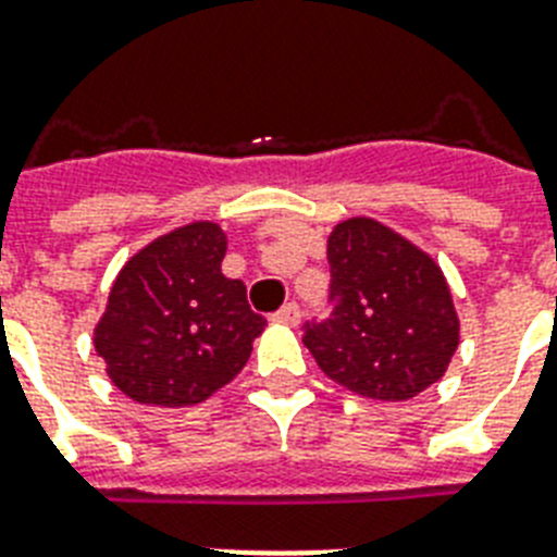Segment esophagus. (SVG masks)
<instances>
[{
  "mask_svg": "<svg viewBox=\"0 0 557 557\" xmlns=\"http://www.w3.org/2000/svg\"><path fill=\"white\" fill-rule=\"evenodd\" d=\"M273 321H278V324H287V327H296L298 321H301V312H298L296 301H287V305H284L282 310L275 312Z\"/></svg>",
  "mask_w": 557,
  "mask_h": 557,
  "instance_id": "esophagus-1",
  "label": "esophagus"
}]
</instances>
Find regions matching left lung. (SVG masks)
Wrapping results in <instances>:
<instances>
[{"instance_id":"1","label":"left lung","mask_w":557,"mask_h":557,"mask_svg":"<svg viewBox=\"0 0 557 557\" xmlns=\"http://www.w3.org/2000/svg\"><path fill=\"white\" fill-rule=\"evenodd\" d=\"M327 261L333 315L305 333L321 372L375 401H410L444 379L461 321L438 261L370 215L330 230Z\"/></svg>"}]
</instances>
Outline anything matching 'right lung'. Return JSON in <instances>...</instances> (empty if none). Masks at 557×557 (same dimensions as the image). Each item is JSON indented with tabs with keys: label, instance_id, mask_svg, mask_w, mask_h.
<instances>
[{
	"label": "right lung",
	"instance_id": "1",
	"mask_svg": "<svg viewBox=\"0 0 557 557\" xmlns=\"http://www.w3.org/2000/svg\"><path fill=\"white\" fill-rule=\"evenodd\" d=\"M227 233L190 222L133 252L110 287L94 347L110 381L147 407L207 401L250 361L268 321L222 273Z\"/></svg>",
	"mask_w": 557,
	"mask_h": 557
}]
</instances>
